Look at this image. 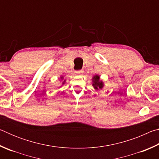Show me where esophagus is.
<instances>
[{
	"mask_svg": "<svg viewBox=\"0 0 159 159\" xmlns=\"http://www.w3.org/2000/svg\"><path fill=\"white\" fill-rule=\"evenodd\" d=\"M75 72H76V74L80 75V74H82L83 73V70H78V71H76Z\"/></svg>",
	"mask_w": 159,
	"mask_h": 159,
	"instance_id": "1",
	"label": "esophagus"
}]
</instances>
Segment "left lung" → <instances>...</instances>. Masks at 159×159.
I'll return each mask as SVG.
<instances>
[{"instance_id": "1", "label": "left lung", "mask_w": 159, "mask_h": 159, "mask_svg": "<svg viewBox=\"0 0 159 159\" xmlns=\"http://www.w3.org/2000/svg\"><path fill=\"white\" fill-rule=\"evenodd\" d=\"M93 86L95 90H98L99 89H102L104 87V83L99 79V76H98V75H95L93 78Z\"/></svg>"}]
</instances>
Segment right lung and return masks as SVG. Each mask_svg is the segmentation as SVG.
<instances>
[{
	"label": "right lung",
	"instance_id": "obj_1",
	"mask_svg": "<svg viewBox=\"0 0 159 159\" xmlns=\"http://www.w3.org/2000/svg\"><path fill=\"white\" fill-rule=\"evenodd\" d=\"M60 78H61V79H63V76H61V77H60ZM64 82H65V80H64V81H63V83H62V84H64Z\"/></svg>",
	"mask_w": 159,
	"mask_h": 159
}]
</instances>
